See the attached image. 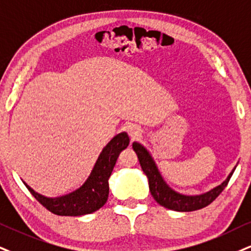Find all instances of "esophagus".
<instances>
[{
  "mask_svg": "<svg viewBox=\"0 0 251 251\" xmlns=\"http://www.w3.org/2000/svg\"><path fill=\"white\" fill-rule=\"evenodd\" d=\"M126 132H128V135L130 136L131 140H135V138H137L138 136L141 135V129L138 128L137 126L130 125L126 126Z\"/></svg>",
  "mask_w": 251,
  "mask_h": 251,
  "instance_id": "34e87169",
  "label": "esophagus"
}]
</instances>
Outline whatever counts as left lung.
<instances>
[{
    "instance_id": "8db88e82",
    "label": "left lung",
    "mask_w": 251,
    "mask_h": 251,
    "mask_svg": "<svg viewBox=\"0 0 251 251\" xmlns=\"http://www.w3.org/2000/svg\"><path fill=\"white\" fill-rule=\"evenodd\" d=\"M132 149L137 153L142 170H143L145 176L148 177V180H149L151 196L160 206L177 212H192L208 206L209 203L213 202L216 198L220 196V193L227 186L228 181H229L235 169H236V166H235L227 179L221 185L213 188V190L206 192L203 194H199V196H185V194H180L178 192L173 191L166 184L162 175H160L158 168H157L156 163H154L152 156L143 145L137 143V142H134Z\"/></svg>"
}]
</instances>
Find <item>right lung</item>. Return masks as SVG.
I'll return each instance as SVG.
<instances>
[{"instance_id":"1","label":"right lung","mask_w":251,"mask_h":251,"mask_svg":"<svg viewBox=\"0 0 251 251\" xmlns=\"http://www.w3.org/2000/svg\"><path fill=\"white\" fill-rule=\"evenodd\" d=\"M129 136L121 132L103 148L85 184L72 193L58 198H48L33 191L26 182L27 190L33 197L53 214L61 216H80L100 209L106 203L109 194V179L117 157L129 145Z\"/></svg>"}]
</instances>
